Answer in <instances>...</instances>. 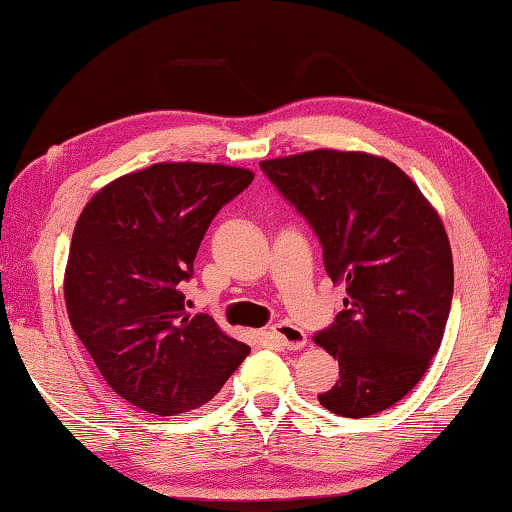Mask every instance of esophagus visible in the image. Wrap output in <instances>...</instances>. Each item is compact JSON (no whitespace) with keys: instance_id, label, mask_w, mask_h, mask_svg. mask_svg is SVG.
<instances>
[{"instance_id":"esophagus-1","label":"esophagus","mask_w":512,"mask_h":512,"mask_svg":"<svg viewBox=\"0 0 512 512\" xmlns=\"http://www.w3.org/2000/svg\"><path fill=\"white\" fill-rule=\"evenodd\" d=\"M273 339L287 350H302L307 345V334L291 323H277L271 327Z\"/></svg>"}]
</instances>
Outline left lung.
<instances>
[{"mask_svg": "<svg viewBox=\"0 0 512 512\" xmlns=\"http://www.w3.org/2000/svg\"><path fill=\"white\" fill-rule=\"evenodd\" d=\"M259 167L309 221L327 275L348 291L345 309L314 336L339 359V379L318 402L343 418L386 411L418 384L443 341L454 293L443 221L379 155L316 149Z\"/></svg>", "mask_w": 512, "mask_h": 512, "instance_id": "left-lung-1", "label": "left lung"}]
</instances>
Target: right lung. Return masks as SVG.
Listing matches in <instances>:
<instances>
[{
	"label": "right lung",
	"instance_id": "add662e5",
	"mask_svg": "<svg viewBox=\"0 0 512 512\" xmlns=\"http://www.w3.org/2000/svg\"><path fill=\"white\" fill-rule=\"evenodd\" d=\"M241 167L158 162L99 189L76 221L65 305L76 336L119 397L155 415L203 406L248 357L180 284L216 212L253 183Z\"/></svg>",
	"mask_w": 512,
	"mask_h": 512
}]
</instances>
